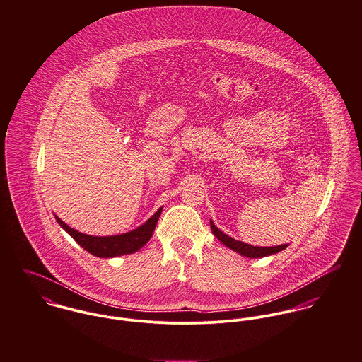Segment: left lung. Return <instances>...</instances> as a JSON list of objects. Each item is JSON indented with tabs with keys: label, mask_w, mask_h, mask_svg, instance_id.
<instances>
[{
	"label": "left lung",
	"mask_w": 362,
	"mask_h": 362,
	"mask_svg": "<svg viewBox=\"0 0 362 362\" xmlns=\"http://www.w3.org/2000/svg\"><path fill=\"white\" fill-rule=\"evenodd\" d=\"M212 233L216 236L218 240H221L222 244H225L226 247H229L230 250L239 252L243 257H248V258H261V257H267V255H272L276 254L281 250H284L287 247V244H281V245H274V247H258V245H251L243 241L235 240L233 238L228 236L226 233H223L222 230H219L212 221H209Z\"/></svg>",
	"instance_id": "8db88e82"
}]
</instances>
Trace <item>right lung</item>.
<instances>
[{"instance_id": "add662e5", "label": "right lung", "mask_w": 362, "mask_h": 362, "mask_svg": "<svg viewBox=\"0 0 362 362\" xmlns=\"http://www.w3.org/2000/svg\"><path fill=\"white\" fill-rule=\"evenodd\" d=\"M162 208L163 206H161L147 222H144L137 229L123 233V235H117V236L84 235V233L72 229L71 226H68L57 215H55V219L59 223V226L62 229H65L75 240L78 241L86 251H88L90 254H93L95 257H100V258H112V257H119L124 254H133V252L139 251L147 241L151 239L154 229L157 226V222L160 219Z\"/></svg>"}]
</instances>
